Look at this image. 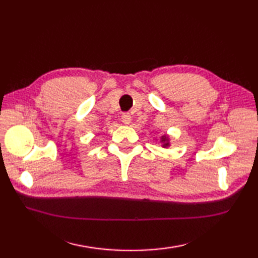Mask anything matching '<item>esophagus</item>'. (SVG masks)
<instances>
[{"label": "esophagus", "instance_id": "1", "mask_svg": "<svg viewBox=\"0 0 258 258\" xmlns=\"http://www.w3.org/2000/svg\"><path fill=\"white\" fill-rule=\"evenodd\" d=\"M120 118H122V122L124 124H130L131 123V115L128 113H123L122 116H120Z\"/></svg>", "mask_w": 258, "mask_h": 258}]
</instances>
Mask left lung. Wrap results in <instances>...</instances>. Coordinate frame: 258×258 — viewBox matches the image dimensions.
I'll return each mask as SVG.
<instances>
[{
    "label": "left lung",
    "mask_w": 258,
    "mask_h": 258,
    "mask_svg": "<svg viewBox=\"0 0 258 258\" xmlns=\"http://www.w3.org/2000/svg\"><path fill=\"white\" fill-rule=\"evenodd\" d=\"M162 141H165V138H163V140H162ZM164 145H165V146H166V145H167V143H166V144H164Z\"/></svg>",
    "instance_id": "1"
}]
</instances>
